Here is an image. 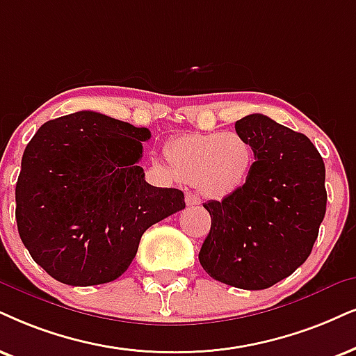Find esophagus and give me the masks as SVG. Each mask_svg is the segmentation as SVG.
Wrapping results in <instances>:
<instances>
[{
	"instance_id": "esophagus-1",
	"label": "esophagus",
	"mask_w": 356,
	"mask_h": 356,
	"mask_svg": "<svg viewBox=\"0 0 356 356\" xmlns=\"http://www.w3.org/2000/svg\"><path fill=\"white\" fill-rule=\"evenodd\" d=\"M186 204H187L188 207H195V205H200L202 200H200V197L197 195V193L187 192V193H186Z\"/></svg>"
}]
</instances>
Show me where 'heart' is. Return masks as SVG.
Masks as SVG:
<instances>
[{
  "mask_svg": "<svg viewBox=\"0 0 356 356\" xmlns=\"http://www.w3.org/2000/svg\"><path fill=\"white\" fill-rule=\"evenodd\" d=\"M168 159L181 182L211 197H228L248 181L253 147L238 133L188 134L170 143Z\"/></svg>",
  "mask_w": 356,
  "mask_h": 356,
  "instance_id": "1",
  "label": "heart"
}]
</instances>
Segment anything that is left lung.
Returning <instances> with one entry per match:
<instances>
[{"label": "left lung", "instance_id": "left-lung-1", "mask_svg": "<svg viewBox=\"0 0 356 356\" xmlns=\"http://www.w3.org/2000/svg\"><path fill=\"white\" fill-rule=\"evenodd\" d=\"M235 129L253 147L254 163L240 191L204 205L211 227L199 261L225 284L266 289L312 251L325 217V165L305 134L264 115L245 116Z\"/></svg>", "mask_w": 356, "mask_h": 356}]
</instances>
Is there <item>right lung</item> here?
<instances>
[{
	"instance_id": "1",
	"label": "right lung",
	"mask_w": 356,
	"mask_h": 356,
	"mask_svg": "<svg viewBox=\"0 0 356 356\" xmlns=\"http://www.w3.org/2000/svg\"><path fill=\"white\" fill-rule=\"evenodd\" d=\"M147 128L95 111L44 123L16 184L17 232L49 276L69 286L115 281L151 225L186 209L179 188L154 187L138 165Z\"/></svg>"
}]
</instances>
